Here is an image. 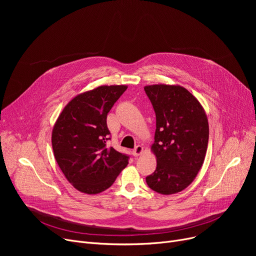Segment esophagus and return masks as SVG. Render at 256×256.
<instances>
[{
  "label": "esophagus",
  "instance_id": "1",
  "mask_svg": "<svg viewBox=\"0 0 256 256\" xmlns=\"http://www.w3.org/2000/svg\"><path fill=\"white\" fill-rule=\"evenodd\" d=\"M144 152V148L141 146V145H138L135 147V150H132V156H139L143 154Z\"/></svg>",
  "mask_w": 256,
  "mask_h": 256
}]
</instances>
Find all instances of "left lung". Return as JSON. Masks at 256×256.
I'll list each match as a JSON object with an SVG mask.
<instances>
[{
	"instance_id": "8db88e82",
	"label": "left lung",
	"mask_w": 256,
	"mask_h": 256,
	"mask_svg": "<svg viewBox=\"0 0 256 256\" xmlns=\"http://www.w3.org/2000/svg\"><path fill=\"white\" fill-rule=\"evenodd\" d=\"M156 117L152 152L156 168L146 182L152 190L171 195L191 184L202 167L208 143V121L199 100L180 85L144 87Z\"/></svg>"
}]
</instances>
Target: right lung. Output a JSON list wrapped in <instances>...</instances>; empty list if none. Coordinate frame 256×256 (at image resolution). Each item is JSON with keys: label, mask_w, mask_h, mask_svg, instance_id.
<instances>
[{"label": "right lung", "mask_w": 256, "mask_h": 256, "mask_svg": "<svg viewBox=\"0 0 256 256\" xmlns=\"http://www.w3.org/2000/svg\"><path fill=\"white\" fill-rule=\"evenodd\" d=\"M126 85H102L67 104L52 132L54 156L64 176L80 192L98 194L115 182L128 156L106 145V115Z\"/></svg>", "instance_id": "1"}]
</instances>
